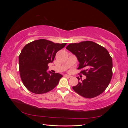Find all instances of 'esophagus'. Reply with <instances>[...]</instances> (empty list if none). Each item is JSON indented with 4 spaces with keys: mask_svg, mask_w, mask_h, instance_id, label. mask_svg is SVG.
<instances>
[{
    "mask_svg": "<svg viewBox=\"0 0 128 128\" xmlns=\"http://www.w3.org/2000/svg\"><path fill=\"white\" fill-rule=\"evenodd\" d=\"M64 76L66 77H67V78H70V77H72L70 75H67V74H65L64 75Z\"/></svg>",
    "mask_w": 128,
    "mask_h": 128,
    "instance_id": "34e87169",
    "label": "esophagus"
}]
</instances>
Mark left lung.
Returning a JSON list of instances; mask_svg holds the SVG:
<instances>
[{"mask_svg": "<svg viewBox=\"0 0 128 128\" xmlns=\"http://www.w3.org/2000/svg\"><path fill=\"white\" fill-rule=\"evenodd\" d=\"M66 49L77 56L80 62L77 69H82L79 74L86 77L73 86V90L86 98H93L102 94L113 75L112 58L108 51L92 41L69 44ZM77 79L80 80L79 77Z\"/></svg>", "mask_w": 128, "mask_h": 128, "instance_id": "left-lung-1", "label": "left lung"}]
</instances>
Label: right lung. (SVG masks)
<instances>
[{"instance_id":"right-lung-1","label":"right lung","mask_w":128,"mask_h":128,"mask_svg":"<svg viewBox=\"0 0 128 128\" xmlns=\"http://www.w3.org/2000/svg\"><path fill=\"white\" fill-rule=\"evenodd\" d=\"M67 43H54L44 39L34 40L24 46L18 56L19 72L22 82L35 94L47 93L56 88L62 75L48 74V64Z\"/></svg>"}]
</instances>
